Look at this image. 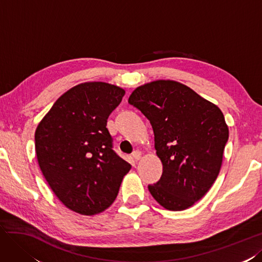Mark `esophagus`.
I'll list each match as a JSON object with an SVG mask.
<instances>
[{"mask_svg": "<svg viewBox=\"0 0 262 262\" xmlns=\"http://www.w3.org/2000/svg\"><path fill=\"white\" fill-rule=\"evenodd\" d=\"M133 158L135 159L136 161H137V160H139V159L141 158V152H140L139 150H135V151L133 152Z\"/></svg>", "mask_w": 262, "mask_h": 262, "instance_id": "obj_1", "label": "esophagus"}]
</instances>
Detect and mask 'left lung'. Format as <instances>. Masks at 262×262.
<instances>
[{
  "label": "left lung",
  "mask_w": 262,
  "mask_h": 262,
  "mask_svg": "<svg viewBox=\"0 0 262 262\" xmlns=\"http://www.w3.org/2000/svg\"><path fill=\"white\" fill-rule=\"evenodd\" d=\"M128 103L150 122L162 176L149 192L169 211H183L203 198L217 178L228 140L223 112L191 88L156 80L134 90Z\"/></svg>",
  "instance_id": "obj_1"
}]
</instances>
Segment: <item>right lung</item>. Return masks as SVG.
<instances>
[{"label":"right lung","instance_id":"right-lung-1","mask_svg":"<svg viewBox=\"0 0 262 262\" xmlns=\"http://www.w3.org/2000/svg\"><path fill=\"white\" fill-rule=\"evenodd\" d=\"M125 90L106 82H84L59 98L35 132V150L50 189L81 215L105 211L132 166L112 149L110 114Z\"/></svg>","mask_w":262,"mask_h":262}]
</instances>
